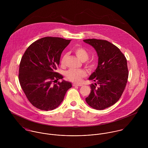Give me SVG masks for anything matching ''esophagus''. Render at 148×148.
<instances>
[{
	"instance_id": "obj_1",
	"label": "esophagus",
	"mask_w": 148,
	"mask_h": 148,
	"mask_svg": "<svg viewBox=\"0 0 148 148\" xmlns=\"http://www.w3.org/2000/svg\"><path fill=\"white\" fill-rule=\"evenodd\" d=\"M73 86H82V85L81 84H73Z\"/></svg>"
}]
</instances>
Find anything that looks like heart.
Here are the masks:
<instances>
[{
    "label": "heart",
    "mask_w": 148,
    "mask_h": 148,
    "mask_svg": "<svg viewBox=\"0 0 148 148\" xmlns=\"http://www.w3.org/2000/svg\"><path fill=\"white\" fill-rule=\"evenodd\" d=\"M73 52L82 62H84L85 65L87 68H92L93 64L87 60L89 58V53L84 47L82 46H76L73 48ZM67 58V55L64 54L61 58L60 63L62 66L65 65ZM66 78L71 82L78 83L82 81L83 78L86 76V73L83 70L69 69L65 73Z\"/></svg>",
    "instance_id": "1"
}]
</instances>
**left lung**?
Masks as SVG:
<instances>
[{"label":"left lung","mask_w":148,"mask_h":148,"mask_svg":"<svg viewBox=\"0 0 148 148\" xmlns=\"http://www.w3.org/2000/svg\"><path fill=\"white\" fill-rule=\"evenodd\" d=\"M96 51L99 62L89 80L96 83L90 85L91 90L85 98L87 104L97 110L113 106L121 97L128 79L127 61L120 49L107 40H83Z\"/></svg>","instance_id":"obj_1"}]
</instances>
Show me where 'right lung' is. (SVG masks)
Returning a JSON list of instances; mask_svg holds the SVG:
<instances>
[{
    "instance_id": "right-lung-1",
    "label": "right lung",
    "mask_w": 148,
    "mask_h": 148,
    "mask_svg": "<svg viewBox=\"0 0 148 148\" xmlns=\"http://www.w3.org/2000/svg\"><path fill=\"white\" fill-rule=\"evenodd\" d=\"M70 42L60 38H42L32 43L21 58L20 84L28 101L40 110L56 108L72 87L70 82L65 80L53 84L63 78L55 71L63 51Z\"/></svg>"
}]
</instances>
